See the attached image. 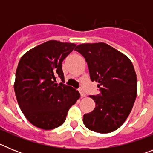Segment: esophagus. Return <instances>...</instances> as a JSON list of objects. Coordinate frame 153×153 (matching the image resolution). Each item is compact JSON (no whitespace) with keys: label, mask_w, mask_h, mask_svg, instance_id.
<instances>
[{"label":"esophagus","mask_w":153,"mask_h":153,"mask_svg":"<svg viewBox=\"0 0 153 153\" xmlns=\"http://www.w3.org/2000/svg\"><path fill=\"white\" fill-rule=\"evenodd\" d=\"M79 93H80V97H86V93H84V91H83V90H82V89H79Z\"/></svg>","instance_id":"34e87169"}]
</instances>
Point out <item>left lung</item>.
Here are the masks:
<instances>
[{"instance_id":"1","label":"left lung","mask_w":153,"mask_h":153,"mask_svg":"<svg viewBox=\"0 0 153 153\" xmlns=\"http://www.w3.org/2000/svg\"><path fill=\"white\" fill-rule=\"evenodd\" d=\"M75 51L85 58L91 81L98 82L100 93L91 96L96 107L84 114L87 129L109 133L125 122L136 98L137 78L132 62L123 53L104 43L83 44Z\"/></svg>"}]
</instances>
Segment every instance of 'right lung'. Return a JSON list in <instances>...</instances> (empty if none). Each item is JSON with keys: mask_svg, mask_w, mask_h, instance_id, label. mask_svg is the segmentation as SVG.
Instances as JSON below:
<instances>
[{"mask_svg": "<svg viewBox=\"0 0 153 153\" xmlns=\"http://www.w3.org/2000/svg\"><path fill=\"white\" fill-rule=\"evenodd\" d=\"M76 44L50 40L27 52L19 61L14 83L17 102L27 120L42 129H53L66 120L79 92L64 84L62 63ZM60 78L58 85L56 79Z\"/></svg>", "mask_w": 153, "mask_h": 153, "instance_id": "add662e5", "label": "right lung"}]
</instances>
